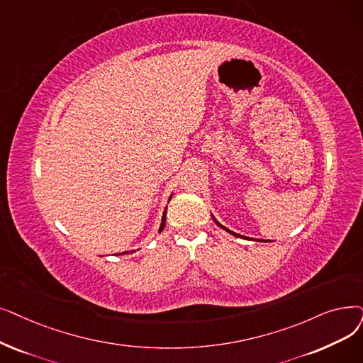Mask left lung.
Instances as JSON below:
<instances>
[{
    "label": "left lung",
    "mask_w": 363,
    "mask_h": 363,
    "mask_svg": "<svg viewBox=\"0 0 363 363\" xmlns=\"http://www.w3.org/2000/svg\"><path fill=\"white\" fill-rule=\"evenodd\" d=\"M212 218H213V216H212ZM213 220H215V224H216V225H218V227H220V228H224V230H225V231H228V233H230V234H233V235H235V238H243V235H240V234H235V233H233V231H230V230H228V228H225V227H224V225H220V224H219V223H218V220H216V219H215V218H213Z\"/></svg>",
    "instance_id": "8db88e82"
}]
</instances>
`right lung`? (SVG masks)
Instances as JSON below:
<instances>
[{"label": "right lung", "instance_id": "right-lung-1", "mask_svg": "<svg viewBox=\"0 0 363 363\" xmlns=\"http://www.w3.org/2000/svg\"><path fill=\"white\" fill-rule=\"evenodd\" d=\"M169 199H172V196H170ZM164 225H166V209H164V212H163V218H162V224H160L159 233H162V230L164 228ZM123 254H128V252H123Z\"/></svg>", "mask_w": 363, "mask_h": 363}]
</instances>
